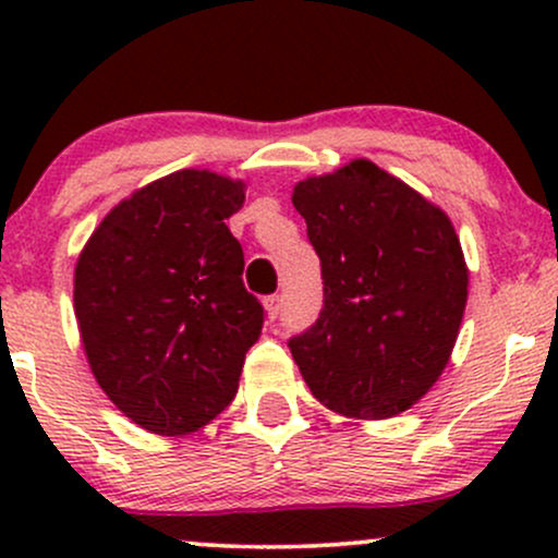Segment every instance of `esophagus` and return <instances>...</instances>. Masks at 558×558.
Listing matches in <instances>:
<instances>
[{
	"label": "esophagus",
	"instance_id": "34e87169",
	"mask_svg": "<svg viewBox=\"0 0 558 558\" xmlns=\"http://www.w3.org/2000/svg\"><path fill=\"white\" fill-rule=\"evenodd\" d=\"M265 306H267V315H270V319H275L280 315V306H283V296H278V293H275V296H267L265 299Z\"/></svg>",
	"mask_w": 558,
	"mask_h": 558
}]
</instances>
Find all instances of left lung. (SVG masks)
<instances>
[{
  "mask_svg": "<svg viewBox=\"0 0 558 558\" xmlns=\"http://www.w3.org/2000/svg\"><path fill=\"white\" fill-rule=\"evenodd\" d=\"M293 207L323 267V310L288 341L312 396L345 417L407 412L438 380L466 304L451 220L369 159L306 178Z\"/></svg>",
  "mask_w": 558,
  "mask_h": 558,
  "instance_id": "8db88e82",
  "label": "left lung"
}]
</instances>
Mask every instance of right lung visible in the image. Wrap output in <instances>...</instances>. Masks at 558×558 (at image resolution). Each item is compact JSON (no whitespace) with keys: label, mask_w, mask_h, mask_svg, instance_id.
<instances>
[{"label":"right lung","mask_w":558,"mask_h":558,"mask_svg":"<svg viewBox=\"0 0 558 558\" xmlns=\"http://www.w3.org/2000/svg\"><path fill=\"white\" fill-rule=\"evenodd\" d=\"M243 183L181 170L101 220L75 265V317L92 373L125 417L194 433L233 401L265 306L243 286L226 220Z\"/></svg>","instance_id":"obj_1"}]
</instances>
